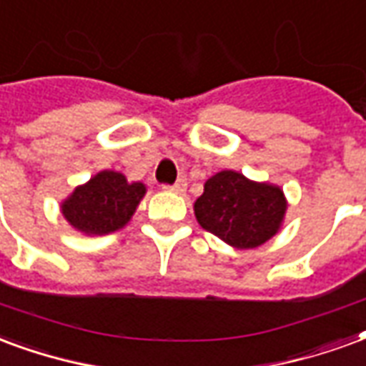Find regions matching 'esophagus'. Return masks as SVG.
Segmentation results:
<instances>
[{
    "label": "esophagus",
    "mask_w": 366,
    "mask_h": 366,
    "mask_svg": "<svg viewBox=\"0 0 366 366\" xmlns=\"http://www.w3.org/2000/svg\"><path fill=\"white\" fill-rule=\"evenodd\" d=\"M185 187H187V181L179 179V181H175L173 185H164V189L165 191H172V193H183V191H185Z\"/></svg>",
    "instance_id": "1"
}]
</instances>
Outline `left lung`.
Masks as SVG:
<instances>
[{"label":"left lung","instance_id":"1","mask_svg":"<svg viewBox=\"0 0 366 366\" xmlns=\"http://www.w3.org/2000/svg\"><path fill=\"white\" fill-rule=\"evenodd\" d=\"M285 210L287 201L279 187L253 183L236 172L212 175L194 202V216L202 228L239 249L273 238Z\"/></svg>","mask_w":366,"mask_h":366}]
</instances>
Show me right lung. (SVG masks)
<instances>
[{"label":"right lung","mask_w":366,"mask_h":366,"mask_svg":"<svg viewBox=\"0 0 366 366\" xmlns=\"http://www.w3.org/2000/svg\"><path fill=\"white\" fill-rule=\"evenodd\" d=\"M144 193L142 183H128L122 173L101 172L64 201L62 214L76 230L103 236L130 220Z\"/></svg>","instance_id":"right-lung-1"}]
</instances>
